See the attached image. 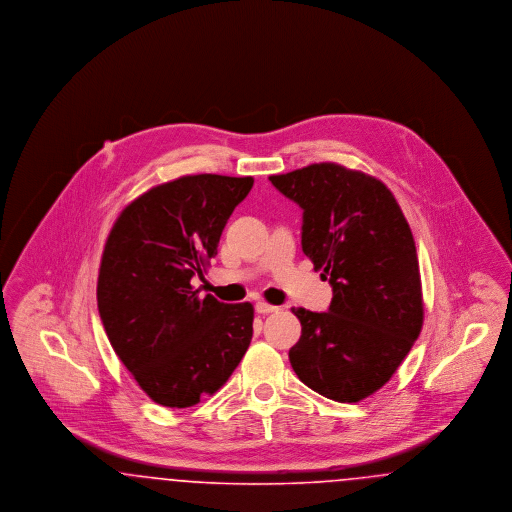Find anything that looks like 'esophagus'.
<instances>
[{"label":"esophagus","mask_w":512,"mask_h":512,"mask_svg":"<svg viewBox=\"0 0 512 512\" xmlns=\"http://www.w3.org/2000/svg\"><path fill=\"white\" fill-rule=\"evenodd\" d=\"M255 311H257L259 315H268V313H276L278 307H276V305H270L267 301H257V303H255Z\"/></svg>","instance_id":"esophagus-1"}]
</instances>
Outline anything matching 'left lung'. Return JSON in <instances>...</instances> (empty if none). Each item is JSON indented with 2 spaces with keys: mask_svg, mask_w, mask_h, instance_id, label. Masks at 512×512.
<instances>
[{
  "mask_svg": "<svg viewBox=\"0 0 512 512\" xmlns=\"http://www.w3.org/2000/svg\"><path fill=\"white\" fill-rule=\"evenodd\" d=\"M268 180L303 209V253L334 292L326 313L293 307L301 338L290 363L311 390L357 403L390 380L422 330L413 232L388 186L365 172L315 163Z\"/></svg>",
  "mask_w": 512,
  "mask_h": 512,
  "instance_id": "1",
  "label": "left lung"
}]
</instances>
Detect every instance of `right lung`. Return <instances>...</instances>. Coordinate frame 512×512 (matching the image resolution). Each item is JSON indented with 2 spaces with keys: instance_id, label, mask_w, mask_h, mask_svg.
<instances>
[{
  "instance_id": "right-lung-1",
  "label": "right lung",
  "mask_w": 512,
  "mask_h": 512,
  "mask_svg": "<svg viewBox=\"0 0 512 512\" xmlns=\"http://www.w3.org/2000/svg\"><path fill=\"white\" fill-rule=\"evenodd\" d=\"M251 186V176H180L128 203L107 236L99 317L122 365L163 407H194L220 390L251 343V303L226 305L190 284Z\"/></svg>"
}]
</instances>
